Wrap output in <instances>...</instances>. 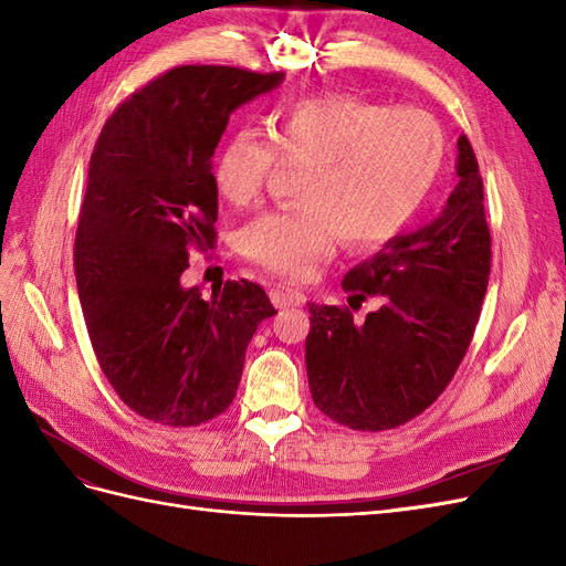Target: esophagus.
I'll return each instance as SVG.
<instances>
[{
    "label": "esophagus",
    "instance_id": "esophagus-1",
    "mask_svg": "<svg viewBox=\"0 0 566 566\" xmlns=\"http://www.w3.org/2000/svg\"><path fill=\"white\" fill-rule=\"evenodd\" d=\"M271 302L276 310H290V306H302L306 302L304 293L297 287H290V285H273L271 287Z\"/></svg>",
    "mask_w": 566,
    "mask_h": 566
}]
</instances>
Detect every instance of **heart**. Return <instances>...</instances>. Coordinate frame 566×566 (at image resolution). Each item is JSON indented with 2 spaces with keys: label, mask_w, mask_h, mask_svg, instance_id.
<instances>
[{
  "label": "heart",
  "mask_w": 566,
  "mask_h": 566,
  "mask_svg": "<svg viewBox=\"0 0 566 566\" xmlns=\"http://www.w3.org/2000/svg\"><path fill=\"white\" fill-rule=\"evenodd\" d=\"M447 139L437 119L352 96L302 98L271 123V139L235 129L214 160V188L243 208L276 167L306 165L295 210H271L243 229V250L271 271L302 279L342 238L354 250L378 248L430 196Z\"/></svg>",
  "instance_id": "obj_1"
}]
</instances>
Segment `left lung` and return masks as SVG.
Wrapping results in <instances>:
<instances>
[{"label":"left lung","instance_id":"8db88e82","mask_svg":"<svg viewBox=\"0 0 566 566\" xmlns=\"http://www.w3.org/2000/svg\"><path fill=\"white\" fill-rule=\"evenodd\" d=\"M455 172L458 186L434 221L391 238L342 281L352 300L380 297L378 312L356 323L347 306L310 302L304 361L312 399L352 430H394L420 416L470 347L489 285L491 233L465 134Z\"/></svg>","mask_w":566,"mask_h":566}]
</instances>
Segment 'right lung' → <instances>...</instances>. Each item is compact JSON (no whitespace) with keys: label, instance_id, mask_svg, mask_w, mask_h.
<instances>
[{"label":"right lung","instance_id":"add662e5","mask_svg":"<svg viewBox=\"0 0 566 566\" xmlns=\"http://www.w3.org/2000/svg\"><path fill=\"white\" fill-rule=\"evenodd\" d=\"M283 73L179 65L115 108L90 160L75 235L80 304L98 366L134 413L169 427L231 406L245 349L276 314L264 290L184 287L188 250L214 245V148L231 113Z\"/></svg>","mask_w":566,"mask_h":566}]
</instances>
